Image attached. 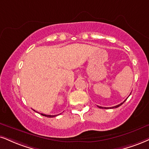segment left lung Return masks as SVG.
I'll return each instance as SVG.
<instances>
[{
	"mask_svg": "<svg viewBox=\"0 0 149 149\" xmlns=\"http://www.w3.org/2000/svg\"><path fill=\"white\" fill-rule=\"evenodd\" d=\"M126 100H125V101H126ZM125 101H124V102H125ZM124 102H123V103H124ZM123 103H121L120 104H118V105H117V106H113V107H111V108H115L119 107V106H120L121 105H122ZM98 106V107L100 108H104V107H102V106ZM104 108H106V107H104Z\"/></svg>",
	"mask_w": 149,
	"mask_h": 149,
	"instance_id": "left-lung-1",
	"label": "left lung"
}]
</instances>
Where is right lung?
Here are the masks:
<instances>
[{"mask_svg":"<svg viewBox=\"0 0 149 149\" xmlns=\"http://www.w3.org/2000/svg\"><path fill=\"white\" fill-rule=\"evenodd\" d=\"M41 115H43V116H45V117H56L57 116V115H45V114H42Z\"/></svg>","mask_w":149,"mask_h":149,"instance_id":"add662e5","label":"right lung"}]
</instances>
